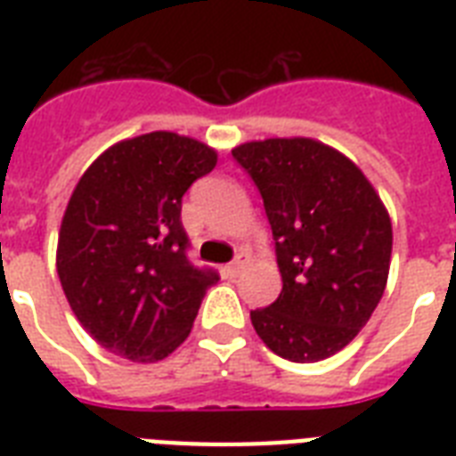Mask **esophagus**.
Returning a JSON list of instances; mask_svg holds the SVG:
<instances>
[{"label":"esophagus","instance_id":"esophagus-1","mask_svg":"<svg viewBox=\"0 0 456 456\" xmlns=\"http://www.w3.org/2000/svg\"><path fill=\"white\" fill-rule=\"evenodd\" d=\"M246 265H248V260H246V257H236L234 263H229L227 267H224V272H227V277H239Z\"/></svg>","mask_w":456,"mask_h":456}]
</instances>
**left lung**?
<instances>
[{
  "label": "left lung",
  "instance_id": "left-lung-1",
  "mask_svg": "<svg viewBox=\"0 0 456 456\" xmlns=\"http://www.w3.org/2000/svg\"><path fill=\"white\" fill-rule=\"evenodd\" d=\"M232 156L265 200L281 293L250 312L272 353L331 357L362 331L388 284L393 224L364 172L310 137L246 142Z\"/></svg>",
  "mask_w": 456,
  "mask_h": 456
}]
</instances>
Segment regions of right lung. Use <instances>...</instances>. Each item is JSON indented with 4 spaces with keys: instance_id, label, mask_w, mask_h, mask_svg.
I'll use <instances>...</instances> for the list:
<instances>
[{
    "instance_id": "right-lung-1",
    "label": "right lung",
    "mask_w": 456,
    "mask_h": 456,
    "mask_svg": "<svg viewBox=\"0 0 456 456\" xmlns=\"http://www.w3.org/2000/svg\"><path fill=\"white\" fill-rule=\"evenodd\" d=\"M215 165L213 146L158 130L109 146L75 184L56 272L82 329L110 353L158 362L191 333L217 274L186 260L182 196Z\"/></svg>"
}]
</instances>
